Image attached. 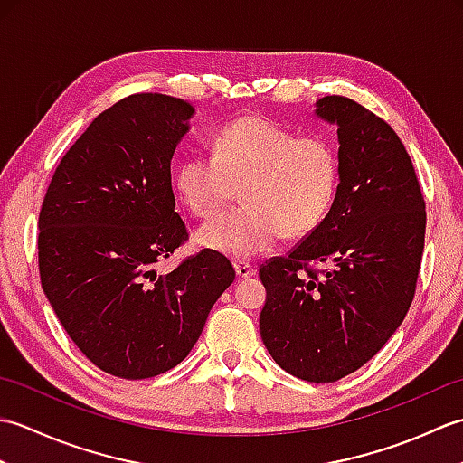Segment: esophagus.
<instances>
[{
	"label": "esophagus",
	"mask_w": 463,
	"mask_h": 463,
	"mask_svg": "<svg viewBox=\"0 0 463 463\" xmlns=\"http://www.w3.org/2000/svg\"><path fill=\"white\" fill-rule=\"evenodd\" d=\"M232 264H234V272H237L239 279H249V277H252V274H257L252 264L247 260H234Z\"/></svg>",
	"instance_id": "34e87169"
}]
</instances>
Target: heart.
I'll return each instance as SVG.
<instances>
[{"label":"heart","instance_id":"heart-1","mask_svg":"<svg viewBox=\"0 0 463 463\" xmlns=\"http://www.w3.org/2000/svg\"><path fill=\"white\" fill-rule=\"evenodd\" d=\"M340 179L338 155L322 135H298L267 117L226 123L214 153H186L176 191L194 216L209 219L239 193L244 204L203 224V247L237 259L272 249L282 232L304 237L328 214Z\"/></svg>","mask_w":463,"mask_h":463}]
</instances>
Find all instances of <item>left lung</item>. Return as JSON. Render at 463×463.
<instances>
[{"mask_svg":"<svg viewBox=\"0 0 463 463\" xmlns=\"http://www.w3.org/2000/svg\"><path fill=\"white\" fill-rule=\"evenodd\" d=\"M317 113L338 125L340 184L324 221L287 257L259 269L260 336L274 362L307 382L362 368L406 318L426 239V201L392 127L348 97Z\"/></svg>","mask_w":463,"mask_h":463,"instance_id":"8db88e82","label":"left lung"}]
</instances>
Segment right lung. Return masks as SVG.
<instances>
[{
    "mask_svg": "<svg viewBox=\"0 0 463 463\" xmlns=\"http://www.w3.org/2000/svg\"><path fill=\"white\" fill-rule=\"evenodd\" d=\"M193 113L169 95L123 97L63 155L39 211L43 292L75 346L117 378L183 362L234 280L231 260L211 249L155 272L189 241L171 159Z\"/></svg>",
    "mask_w": 463,
    "mask_h": 463,
    "instance_id": "add662e5",
    "label": "right lung"
}]
</instances>
